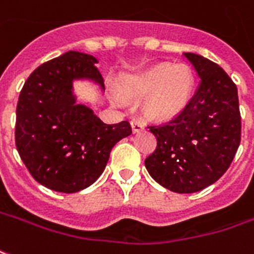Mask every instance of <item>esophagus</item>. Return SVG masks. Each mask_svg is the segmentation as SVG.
<instances>
[{
	"label": "esophagus",
	"mask_w": 254,
	"mask_h": 254,
	"mask_svg": "<svg viewBox=\"0 0 254 254\" xmlns=\"http://www.w3.org/2000/svg\"><path fill=\"white\" fill-rule=\"evenodd\" d=\"M144 127H145V125L143 124V121H141V120H139V118H133V120H132L133 132H134V133L141 132V130H143Z\"/></svg>",
	"instance_id": "obj_1"
}]
</instances>
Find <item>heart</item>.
Wrapping results in <instances>:
<instances>
[{"instance_id":"heart-1","label":"heart","mask_w":254,"mask_h":254,"mask_svg":"<svg viewBox=\"0 0 254 254\" xmlns=\"http://www.w3.org/2000/svg\"><path fill=\"white\" fill-rule=\"evenodd\" d=\"M194 77L189 65H157L127 79L125 92L144 96L145 111L154 118H165L182 110L191 96Z\"/></svg>"}]
</instances>
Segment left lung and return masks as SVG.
Segmentation results:
<instances>
[{
	"label": "left lung",
	"mask_w": 254,
	"mask_h": 254,
	"mask_svg": "<svg viewBox=\"0 0 254 254\" xmlns=\"http://www.w3.org/2000/svg\"><path fill=\"white\" fill-rule=\"evenodd\" d=\"M201 78L194 96L169 121L151 124L157 148L145 158L150 176L165 189L190 194L206 189L230 168L241 143L238 90L227 72L184 53Z\"/></svg>",
	"instance_id": "1"
}]
</instances>
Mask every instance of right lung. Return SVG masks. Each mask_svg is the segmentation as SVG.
I'll use <instances>...</instances> for the list:
<instances>
[{
  "instance_id": "right-lung-1",
  "label": "right lung",
  "mask_w": 254,
  "mask_h": 254,
  "mask_svg": "<svg viewBox=\"0 0 254 254\" xmlns=\"http://www.w3.org/2000/svg\"><path fill=\"white\" fill-rule=\"evenodd\" d=\"M97 60L70 52L41 64L23 85L16 107L17 152L37 182L71 194L102 175L110 151L132 133L127 121L104 124L93 111L75 104L71 84L90 78L104 86Z\"/></svg>"
}]
</instances>
